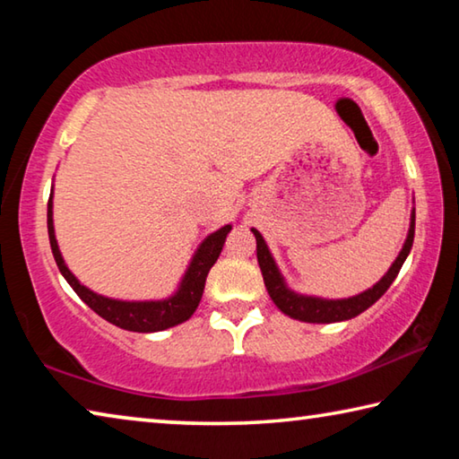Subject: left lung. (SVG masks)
Listing matches in <instances>:
<instances>
[{
	"instance_id": "obj_1",
	"label": "left lung",
	"mask_w": 459,
	"mask_h": 459,
	"mask_svg": "<svg viewBox=\"0 0 459 459\" xmlns=\"http://www.w3.org/2000/svg\"><path fill=\"white\" fill-rule=\"evenodd\" d=\"M255 238H257V261L263 273V281H265L267 291L273 299V304L281 309L285 316L293 317V320L299 322H309V324H332V322H344L352 320L364 309H368L375 301L383 298L385 291L391 287L394 277L399 275V271L405 263L407 255L411 253V247H413V237H415V208L411 212V224L409 232L405 238V245H403L399 257L388 267L386 273L380 277V281L370 287V290L362 291L359 295H352V298L346 299H324V298H314V295H301L290 290L285 283V279L279 271L277 263L271 255L265 238L261 237L257 229H251Z\"/></svg>"
}]
</instances>
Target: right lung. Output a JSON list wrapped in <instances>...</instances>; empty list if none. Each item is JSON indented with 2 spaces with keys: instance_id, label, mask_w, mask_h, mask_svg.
Segmentation results:
<instances>
[{
  "instance_id": "1",
  "label": "right lung",
  "mask_w": 459,
  "mask_h": 459,
  "mask_svg": "<svg viewBox=\"0 0 459 459\" xmlns=\"http://www.w3.org/2000/svg\"><path fill=\"white\" fill-rule=\"evenodd\" d=\"M52 194L48 198V237H50V247L54 261L60 269L62 277L66 279L68 285L73 287L74 293L87 304L92 312L99 314L103 320L111 322L117 328L129 330V332H161L172 328V325L182 324L190 320L192 314L196 312V307L202 299V293H204V283L208 277V271L219 259L222 251L224 240L230 232V224L214 230L202 240L200 247L194 253L188 269L182 277L180 285H178L176 293L169 295L166 299H150V301H126V299H113L105 298V295H99L87 285H82L79 279L73 275V271L66 267L65 259H62V253L56 243V235H54V221H52Z\"/></svg>"
}]
</instances>
